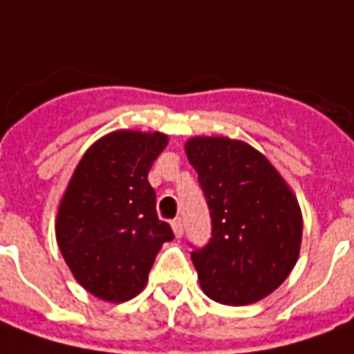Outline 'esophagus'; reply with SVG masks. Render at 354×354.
I'll return each mask as SVG.
<instances>
[{"instance_id":"esophagus-1","label":"esophagus","mask_w":354,"mask_h":354,"mask_svg":"<svg viewBox=\"0 0 354 354\" xmlns=\"http://www.w3.org/2000/svg\"><path fill=\"white\" fill-rule=\"evenodd\" d=\"M171 227H173V233H175V237L181 239V237H183V233H185V223H183V219H181V218L173 219Z\"/></svg>"}]
</instances>
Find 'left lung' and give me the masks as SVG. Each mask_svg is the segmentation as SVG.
<instances>
[{"instance_id":"1","label":"left lung","mask_w":354,"mask_h":354,"mask_svg":"<svg viewBox=\"0 0 354 354\" xmlns=\"http://www.w3.org/2000/svg\"><path fill=\"white\" fill-rule=\"evenodd\" d=\"M185 150L212 218L208 245L191 252L202 291L221 304L256 303L297 264L299 202L274 165L241 140L196 136Z\"/></svg>"}]
</instances>
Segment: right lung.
I'll return each mask as SVG.
<instances>
[{
    "mask_svg": "<svg viewBox=\"0 0 354 354\" xmlns=\"http://www.w3.org/2000/svg\"><path fill=\"white\" fill-rule=\"evenodd\" d=\"M167 146L162 133L117 131L82 156L57 214V245L75 279L88 293L123 303L145 289L169 223L158 218L148 183L153 160Z\"/></svg>",
    "mask_w": 354,
    "mask_h": 354,
    "instance_id": "add662e5",
    "label": "right lung"
}]
</instances>
